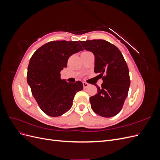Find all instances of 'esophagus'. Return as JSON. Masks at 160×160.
<instances>
[{
    "label": "esophagus",
    "instance_id": "esophagus-1",
    "mask_svg": "<svg viewBox=\"0 0 160 160\" xmlns=\"http://www.w3.org/2000/svg\"><path fill=\"white\" fill-rule=\"evenodd\" d=\"M83 88H87L89 86V84L88 83H85V82H83Z\"/></svg>",
    "mask_w": 160,
    "mask_h": 160
}]
</instances>
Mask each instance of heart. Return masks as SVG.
Masks as SVG:
<instances>
[{"mask_svg": "<svg viewBox=\"0 0 160 160\" xmlns=\"http://www.w3.org/2000/svg\"><path fill=\"white\" fill-rule=\"evenodd\" d=\"M88 52V51H84V52H82V53H84V52Z\"/></svg>", "mask_w": 160, "mask_h": 160, "instance_id": "obj_1", "label": "heart"}]
</instances>
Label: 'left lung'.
<instances>
[{"mask_svg": "<svg viewBox=\"0 0 160 160\" xmlns=\"http://www.w3.org/2000/svg\"><path fill=\"white\" fill-rule=\"evenodd\" d=\"M83 49L95 55V73L102 77L98 93L90 98L94 112L104 118H111L122 110L130 86L129 69L122 53L109 42L102 40L79 41Z\"/></svg>", "mask_w": 160, "mask_h": 160, "instance_id": "8db88e82", "label": "left lung"}]
</instances>
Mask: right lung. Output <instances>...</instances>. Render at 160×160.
Returning <instances> with one entry per match:
<instances>
[{"label":"right lung","instance_id":"right-lung-1","mask_svg":"<svg viewBox=\"0 0 160 160\" xmlns=\"http://www.w3.org/2000/svg\"><path fill=\"white\" fill-rule=\"evenodd\" d=\"M83 48L79 41H54L34 52L27 69V83L41 109L51 117L69 111L75 95L83 89L81 81L69 83L61 79L70 56Z\"/></svg>","mask_w":160,"mask_h":160}]
</instances>
